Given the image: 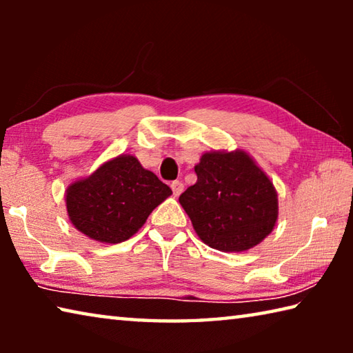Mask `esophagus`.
Instances as JSON below:
<instances>
[{"label":"esophagus","mask_w":353,"mask_h":353,"mask_svg":"<svg viewBox=\"0 0 353 353\" xmlns=\"http://www.w3.org/2000/svg\"><path fill=\"white\" fill-rule=\"evenodd\" d=\"M171 190H172V193H174V196H179L183 191V183L181 181L171 182Z\"/></svg>","instance_id":"1"}]
</instances>
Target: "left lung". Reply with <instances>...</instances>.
I'll return each instance as SVG.
<instances>
[{"label":"left lung","mask_w":353,"mask_h":353,"mask_svg":"<svg viewBox=\"0 0 353 353\" xmlns=\"http://www.w3.org/2000/svg\"><path fill=\"white\" fill-rule=\"evenodd\" d=\"M198 181L179 202L207 246L244 252L271 234L279 218L274 183L243 149L202 154Z\"/></svg>","instance_id":"8db88e82"}]
</instances>
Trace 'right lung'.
Instances as JSON below:
<instances>
[{"mask_svg":"<svg viewBox=\"0 0 353 353\" xmlns=\"http://www.w3.org/2000/svg\"><path fill=\"white\" fill-rule=\"evenodd\" d=\"M172 194L168 185L121 154L88 177L77 179L65 193L67 213L77 230L99 243L117 244L141 229L149 214Z\"/></svg>","mask_w":353,"mask_h":353,"instance_id":"add662e5","label":"right lung"}]
</instances>
